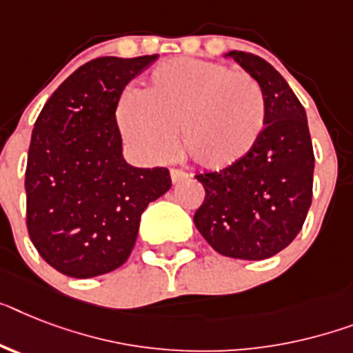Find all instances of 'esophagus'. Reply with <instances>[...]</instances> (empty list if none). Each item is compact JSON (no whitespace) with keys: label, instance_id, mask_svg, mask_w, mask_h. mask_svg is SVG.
I'll return each instance as SVG.
<instances>
[{"label":"esophagus","instance_id":"obj_1","mask_svg":"<svg viewBox=\"0 0 353 353\" xmlns=\"http://www.w3.org/2000/svg\"><path fill=\"white\" fill-rule=\"evenodd\" d=\"M189 174L185 173V171H180V170H171V180H173V183H179V182H183V180L188 179Z\"/></svg>","mask_w":353,"mask_h":353}]
</instances>
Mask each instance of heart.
I'll return each mask as SVG.
<instances>
[{
	"label": "heart",
	"mask_w": 353,
	"mask_h": 353,
	"mask_svg": "<svg viewBox=\"0 0 353 353\" xmlns=\"http://www.w3.org/2000/svg\"><path fill=\"white\" fill-rule=\"evenodd\" d=\"M122 137L141 155L164 160L180 148L203 170L247 157L267 122L260 83L245 72L202 59L165 61L142 92L126 90L115 110Z\"/></svg>",
	"instance_id": "heart-1"
}]
</instances>
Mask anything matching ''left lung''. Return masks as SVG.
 Instances as JSON below:
<instances>
[{"instance_id": "1", "label": "left lung", "mask_w": 353, "mask_h": 353, "mask_svg": "<svg viewBox=\"0 0 353 353\" xmlns=\"http://www.w3.org/2000/svg\"><path fill=\"white\" fill-rule=\"evenodd\" d=\"M260 83L267 122L247 157L198 173L205 189L194 225L212 249L234 260H267L290 245L312 203L314 150L307 113L281 74L249 52H231Z\"/></svg>"}]
</instances>
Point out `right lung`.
Here are the masks:
<instances>
[{
  "label": "right lung",
  "mask_w": 353,
  "mask_h": 353,
  "mask_svg": "<svg viewBox=\"0 0 353 353\" xmlns=\"http://www.w3.org/2000/svg\"><path fill=\"white\" fill-rule=\"evenodd\" d=\"M159 55L97 57L52 93L32 131L25 171L26 229L61 274L95 278L130 258L150 202L171 188L168 168L122 159L119 99Z\"/></svg>",
  "instance_id": "right-lung-1"
}]
</instances>
